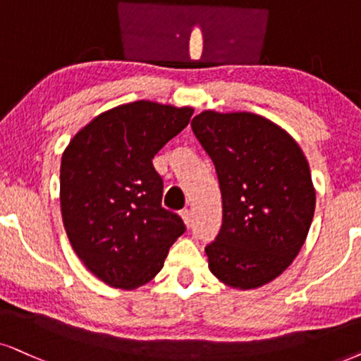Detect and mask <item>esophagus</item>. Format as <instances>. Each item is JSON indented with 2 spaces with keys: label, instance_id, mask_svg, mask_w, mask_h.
I'll list each match as a JSON object with an SVG mask.
<instances>
[{
  "label": "esophagus",
  "instance_id": "esophagus-1",
  "mask_svg": "<svg viewBox=\"0 0 361 361\" xmlns=\"http://www.w3.org/2000/svg\"><path fill=\"white\" fill-rule=\"evenodd\" d=\"M180 214H181V218H183L185 225L190 228L191 226V212H190V209H181Z\"/></svg>",
  "mask_w": 361,
  "mask_h": 361
}]
</instances>
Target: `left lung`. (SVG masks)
I'll return each instance as SVG.
<instances>
[{
    "label": "left lung",
    "mask_w": 361,
    "mask_h": 361,
    "mask_svg": "<svg viewBox=\"0 0 361 361\" xmlns=\"http://www.w3.org/2000/svg\"><path fill=\"white\" fill-rule=\"evenodd\" d=\"M191 130L212 158L223 200L221 230L204 248L209 271L231 288H259L307 240L317 203L307 158L281 126L255 113L207 109Z\"/></svg>",
    "instance_id": "1"
}]
</instances>
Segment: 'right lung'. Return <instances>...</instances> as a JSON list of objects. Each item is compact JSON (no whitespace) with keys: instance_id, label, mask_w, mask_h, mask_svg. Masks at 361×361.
<instances>
[{"instance_id":"obj_1","label":"right lung","mask_w":361,"mask_h":361,"mask_svg":"<svg viewBox=\"0 0 361 361\" xmlns=\"http://www.w3.org/2000/svg\"><path fill=\"white\" fill-rule=\"evenodd\" d=\"M193 108L140 99L108 109L73 136L61 158L59 202L68 240L109 286L157 276L185 223L161 207L152 159L190 123Z\"/></svg>"}]
</instances>
